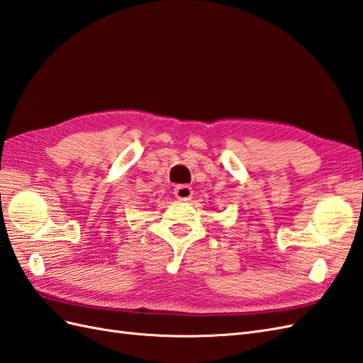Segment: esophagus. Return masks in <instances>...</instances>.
Returning <instances> with one entry per match:
<instances>
[{"label": "esophagus", "instance_id": "1", "mask_svg": "<svg viewBox=\"0 0 363 363\" xmlns=\"http://www.w3.org/2000/svg\"><path fill=\"white\" fill-rule=\"evenodd\" d=\"M174 196L179 201H190L193 196V190L190 185H176L174 189Z\"/></svg>", "mask_w": 363, "mask_h": 363}]
</instances>
